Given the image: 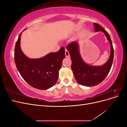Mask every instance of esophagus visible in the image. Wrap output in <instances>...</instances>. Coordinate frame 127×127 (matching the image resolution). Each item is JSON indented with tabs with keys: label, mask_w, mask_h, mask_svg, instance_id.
Returning a JSON list of instances; mask_svg holds the SVG:
<instances>
[{
	"label": "esophagus",
	"mask_w": 127,
	"mask_h": 127,
	"mask_svg": "<svg viewBox=\"0 0 127 127\" xmlns=\"http://www.w3.org/2000/svg\"><path fill=\"white\" fill-rule=\"evenodd\" d=\"M65 55H66V57H69V56H70L69 53L68 51L66 49H65Z\"/></svg>",
	"instance_id": "obj_1"
}]
</instances>
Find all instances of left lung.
<instances>
[{"label": "left lung", "mask_w": 127, "mask_h": 127, "mask_svg": "<svg viewBox=\"0 0 127 127\" xmlns=\"http://www.w3.org/2000/svg\"><path fill=\"white\" fill-rule=\"evenodd\" d=\"M94 25L95 31H102L110 43V58L104 64L93 66L86 64L80 55L78 44L76 41L72 42L66 47L71 57V69L76 81L80 85L85 86H93L101 83L108 75L113 61L114 50L109 34L100 25L94 23Z\"/></svg>", "instance_id": "8db88e82"}]
</instances>
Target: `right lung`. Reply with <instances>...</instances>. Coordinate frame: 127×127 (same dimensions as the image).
<instances>
[{"instance_id":"obj_1","label":"right lung","mask_w":127,"mask_h":127,"mask_svg":"<svg viewBox=\"0 0 127 127\" xmlns=\"http://www.w3.org/2000/svg\"><path fill=\"white\" fill-rule=\"evenodd\" d=\"M19 35L15 44L14 60L17 69L26 82L39 90H47L55 85L59 70L65 58L64 48L56 52L50 53L39 59H30L23 53Z\"/></svg>"}]
</instances>
